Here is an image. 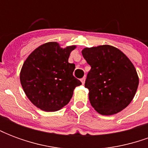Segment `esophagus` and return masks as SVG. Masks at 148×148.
Masks as SVG:
<instances>
[{
    "label": "esophagus",
    "mask_w": 148,
    "mask_h": 148,
    "mask_svg": "<svg viewBox=\"0 0 148 148\" xmlns=\"http://www.w3.org/2000/svg\"><path fill=\"white\" fill-rule=\"evenodd\" d=\"M85 81H86V77H82V79H81V82H82V83L83 84H85Z\"/></svg>",
    "instance_id": "34e87169"
}]
</instances>
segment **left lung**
Returning <instances> with one entry per match:
<instances>
[{
  "label": "left lung",
  "mask_w": 148,
  "mask_h": 148,
  "mask_svg": "<svg viewBox=\"0 0 148 148\" xmlns=\"http://www.w3.org/2000/svg\"><path fill=\"white\" fill-rule=\"evenodd\" d=\"M82 53L91 66L85 83L91 106L106 116L125 109L139 85L132 62L121 51L110 45L86 47Z\"/></svg>",
  "instance_id": "left-lung-1"
}]
</instances>
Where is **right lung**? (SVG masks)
Wrapping results in <instances>:
<instances>
[{
  "instance_id": "obj_1",
  "label": "right lung",
  "mask_w": 148,
  "mask_h": 148,
  "mask_svg": "<svg viewBox=\"0 0 148 148\" xmlns=\"http://www.w3.org/2000/svg\"><path fill=\"white\" fill-rule=\"evenodd\" d=\"M76 46L62 48L56 42H46L31 53L21 68L20 79L31 102L46 112L58 111L67 105L75 87L74 63L68 62Z\"/></svg>"
}]
</instances>
